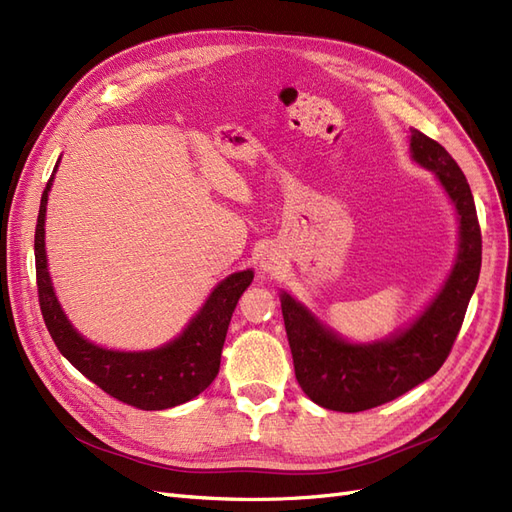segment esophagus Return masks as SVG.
Segmentation results:
<instances>
[{
    "instance_id": "34e87169",
    "label": "esophagus",
    "mask_w": 512,
    "mask_h": 512,
    "mask_svg": "<svg viewBox=\"0 0 512 512\" xmlns=\"http://www.w3.org/2000/svg\"><path fill=\"white\" fill-rule=\"evenodd\" d=\"M277 265H280V260H277V256L273 252H265L260 258V267L265 271H273L277 269Z\"/></svg>"
}]
</instances>
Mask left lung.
Listing matches in <instances>:
<instances>
[{"mask_svg": "<svg viewBox=\"0 0 512 512\" xmlns=\"http://www.w3.org/2000/svg\"><path fill=\"white\" fill-rule=\"evenodd\" d=\"M410 132L412 158L436 173L459 213L457 262L442 292L410 329L367 346L339 339L303 305L282 294L294 374L303 393L327 410L376 408L436 374L451 354L478 282L483 237L468 179L438 141L414 128Z\"/></svg>", "mask_w": 512, "mask_h": 512, "instance_id": "left-lung-1", "label": "left lung"}]
</instances>
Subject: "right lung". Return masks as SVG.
<instances>
[{
	"instance_id": "add662e5",
	"label": "right lung",
	"mask_w": 512,
	"mask_h": 512,
	"mask_svg": "<svg viewBox=\"0 0 512 512\" xmlns=\"http://www.w3.org/2000/svg\"><path fill=\"white\" fill-rule=\"evenodd\" d=\"M51 185L53 175L42 192L34 250L40 312L57 350L104 393L138 410L173 408L203 393L218 376L230 316L243 290L252 284L254 273L241 271L226 277L188 329L158 350L117 352L94 346L72 329L61 312L46 271L44 215Z\"/></svg>"
}]
</instances>
